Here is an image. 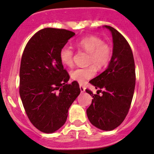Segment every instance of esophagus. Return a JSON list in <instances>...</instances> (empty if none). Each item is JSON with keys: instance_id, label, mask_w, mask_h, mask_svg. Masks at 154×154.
Returning <instances> with one entry per match:
<instances>
[{"instance_id": "34e87169", "label": "esophagus", "mask_w": 154, "mask_h": 154, "mask_svg": "<svg viewBox=\"0 0 154 154\" xmlns=\"http://www.w3.org/2000/svg\"><path fill=\"white\" fill-rule=\"evenodd\" d=\"M79 89H80L81 92H84L85 91V88L83 86H82V85H80V86H79Z\"/></svg>"}]
</instances>
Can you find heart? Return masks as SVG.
<instances>
[{
	"mask_svg": "<svg viewBox=\"0 0 154 154\" xmlns=\"http://www.w3.org/2000/svg\"><path fill=\"white\" fill-rule=\"evenodd\" d=\"M77 46L90 54L88 63L93 64L84 68H77L70 73L71 78L79 84H85L95 75L96 69H102L107 64L111 57V49L104 44L103 39L95 36H89L78 41ZM73 50L67 45L64 46L59 52V58L63 64L72 66L73 64Z\"/></svg>",
	"mask_w": 154,
	"mask_h": 154,
	"instance_id": "heart-1",
	"label": "heart"
}]
</instances>
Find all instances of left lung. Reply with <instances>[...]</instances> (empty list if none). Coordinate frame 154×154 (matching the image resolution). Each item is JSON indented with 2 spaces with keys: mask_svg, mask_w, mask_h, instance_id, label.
<instances>
[{
  "mask_svg": "<svg viewBox=\"0 0 154 154\" xmlns=\"http://www.w3.org/2000/svg\"><path fill=\"white\" fill-rule=\"evenodd\" d=\"M103 27L112 34V55L107 69L90 81L97 91L93 95L86 90L93 97L87 109V116L94 126L110 131L119 126L128 112L134 93L136 72L132 50L126 39L112 26Z\"/></svg>",
  "mask_w": 154,
  "mask_h": 154,
  "instance_id": "obj_1",
  "label": "left lung"
}]
</instances>
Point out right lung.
<instances>
[{
  "instance_id": "add662e5",
  "label": "right lung",
  "mask_w": 154,
  "mask_h": 154,
  "mask_svg": "<svg viewBox=\"0 0 154 154\" xmlns=\"http://www.w3.org/2000/svg\"><path fill=\"white\" fill-rule=\"evenodd\" d=\"M75 34L45 28L29 41L20 67L19 94L31 123L43 133H52L65 123L68 110L80 93L76 81L66 84L59 52Z\"/></svg>"
}]
</instances>
